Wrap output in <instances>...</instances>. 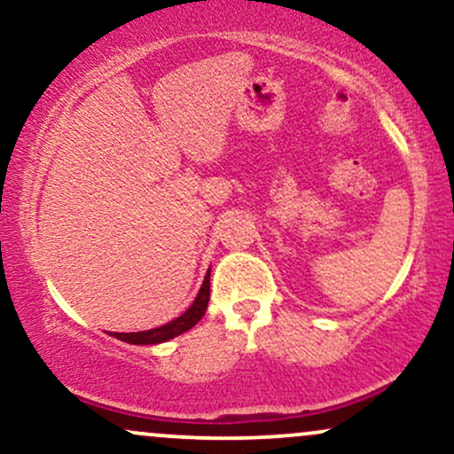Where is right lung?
Instances as JSON below:
<instances>
[{"mask_svg":"<svg viewBox=\"0 0 454 454\" xmlns=\"http://www.w3.org/2000/svg\"><path fill=\"white\" fill-rule=\"evenodd\" d=\"M207 305H209V273H207L205 281H202V288L198 293L196 301L190 305V309L184 311L179 317H175L173 322L168 325L158 326V328H151V331H140V333H113V337L117 340L134 343V346H149V343H161V341H168L173 337L181 335V333L190 331L192 326L205 316Z\"/></svg>","mask_w":454,"mask_h":454,"instance_id":"obj_1","label":"right lung"}]
</instances>
